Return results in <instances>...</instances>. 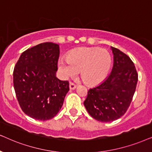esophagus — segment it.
<instances>
[{
	"mask_svg": "<svg viewBox=\"0 0 152 152\" xmlns=\"http://www.w3.org/2000/svg\"><path fill=\"white\" fill-rule=\"evenodd\" d=\"M76 86L75 85L74 83H73L70 82L69 83V88L70 90H74V89H76Z\"/></svg>",
	"mask_w": 152,
	"mask_h": 152,
	"instance_id": "34e87169",
	"label": "esophagus"
}]
</instances>
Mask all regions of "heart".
Listing matches in <instances>:
<instances>
[{"instance_id":"obj_1","label":"heart","mask_w":152,"mask_h":152,"mask_svg":"<svg viewBox=\"0 0 152 152\" xmlns=\"http://www.w3.org/2000/svg\"><path fill=\"white\" fill-rule=\"evenodd\" d=\"M112 62L108 50L81 47L69 53L66 60L60 59L58 67L64 78L74 76L80 72V77L87 86H95L106 79Z\"/></svg>"}]
</instances>
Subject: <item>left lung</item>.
Returning a JSON list of instances; mask_svg holds the SVG:
<instances>
[{
  "label": "left lung",
  "instance_id": "obj_1",
  "mask_svg": "<svg viewBox=\"0 0 152 152\" xmlns=\"http://www.w3.org/2000/svg\"><path fill=\"white\" fill-rule=\"evenodd\" d=\"M113 66L104 82L88 90L84 106L93 118L110 122L120 118L128 110L136 88L138 75L131 58L111 46Z\"/></svg>",
  "mask_w": 152,
  "mask_h": 152
}]
</instances>
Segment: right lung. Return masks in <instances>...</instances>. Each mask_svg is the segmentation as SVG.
I'll return each mask as SVG.
<instances>
[{"label":"right lung","mask_w":152,"mask_h":152,"mask_svg":"<svg viewBox=\"0 0 152 152\" xmlns=\"http://www.w3.org/2000/svg\"><path fill=\"white\" fill-rule=\"evenodd\" d=\"M59 55L58 44H39L22 53L14 69V88L19 106L35 120L55 117L69 90L67 80L56 77Z\"/></svg>","instance_id":"obj_1"}]
</instances>
